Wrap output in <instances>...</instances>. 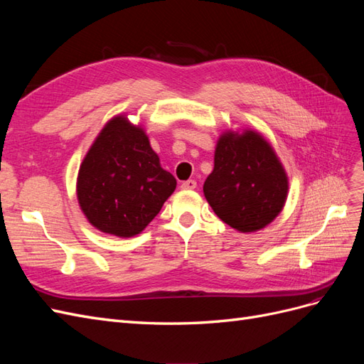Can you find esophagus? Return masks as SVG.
<instances>
[{"mask_svg": "<svg viewBox=\"0 0 364 364\" xmlns=\"http://www.w3.org/2000/svg\"><path fill=\"white\" fill-rule=\"evenodd\" d=\"M196 186H197V182H196V181H193V179H190V181H185V182H182L181 188H182V190H194Z\"/></svg>", "mask_w": 364, "mask_h": 364, "instance_id": "esophagus-1", "label": "esophagus"}]
</instances>
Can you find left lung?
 <instances>
[{
    "instance_id": "8db88e82",
    "label": "left lung",
    "mask_w": 364,
    "mask_h": 364,
    "mask_svg": "<svg viewBox=\"0 0 364 364\" xmlns=\"http://www.w3.org/2000/svg\"><path fill=\"white\" fill-rule=\"evenodd\" d=\"M203 193L226 225L240 232H255L282 211L289 178L261 134L228 130L217 141L214 170L203 183Z\"/></svg>"
}]
</instances>
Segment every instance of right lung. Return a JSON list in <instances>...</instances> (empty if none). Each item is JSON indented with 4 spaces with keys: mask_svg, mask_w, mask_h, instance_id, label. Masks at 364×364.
I'll return each mask as SVG.
<instances>
[{
    "mask_svg": "<svg viewBox=\"0 0 364 364\" xmlns=\"http://www.w3.org/2000/svg\"><path fill=\"white\" fill-rule=\"evenodd\" d=\"M174 190V176L161 167L144 129L124 115L107 121L77 176L87 222L121 238L142 232Z\"/></svg>",
    "mask_w": 364,
    "mask_h": 364,
    "instance_id": "obj_1",
    "label": "right lung"
}]
</instances>
